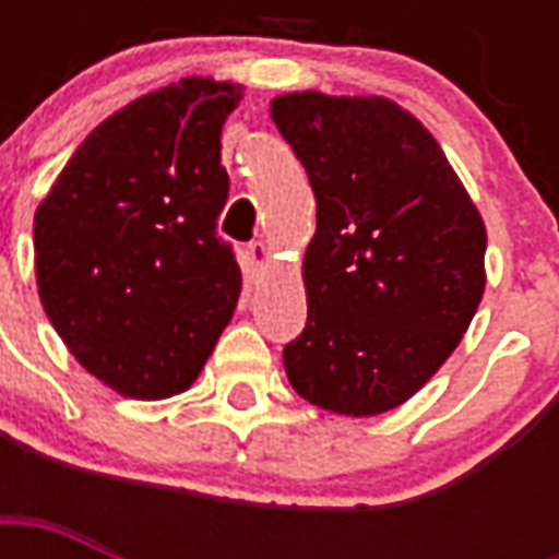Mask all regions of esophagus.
I'll return each mask as SVG.
<instances>
[{"instance_id":"obj_1","label":"esophagus","mask_w":559,"mask_h":559,"mask_svg":"<svg viewBox=\"0 0 559 559\" xmlns=\"http://www.w3.org/2000/svg\"><path fill=\"white\" fill-rule=\"evenodd\" d=\"M249 263H252L254 272L266 270V263H270V246L261 243V240L249 243Z\"/></svg>"}]
</instances>
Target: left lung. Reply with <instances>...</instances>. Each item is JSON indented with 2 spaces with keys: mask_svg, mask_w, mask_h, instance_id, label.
Here are the masks:
<instances>
[{
  "mask_svg": "<svg viewBox=\"0 0 559 559\" xmlns=\"http://www.w3.org/2000/svg\"><path fill=\"white\" fill-rule=\"evenodd\" d=\"M270 116L319 205L289 382L336 415L391 412L432 380L481 305L485 219L435 135L391 98L287 92Z\"/></svg>",
  "mask_w": 559,
  "mask_h": 559,
  "instance_id": "8db88e82",
  "label": "left lung"
}]
</instances>
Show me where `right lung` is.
Wrapping results in <instances>:
<instances>
[{
    "instance_id": "right-lung-1",
    "label": "right lung",
    "mask_w": 559,
    "mask_h": 559,
    "mask_svg": "<svg viewBox=\"0 0 559 559\" xmlns=\"http://www.w3.org/2000/svg\"><path fill=\"white\" fill-rule=\"evenodd\" d=\"M240 83L179 78L104 118L34 211L48 322L107 389L165 400L193 385L243 275L217 237L219 133Z\"/></svg>"
}]
</instances>
